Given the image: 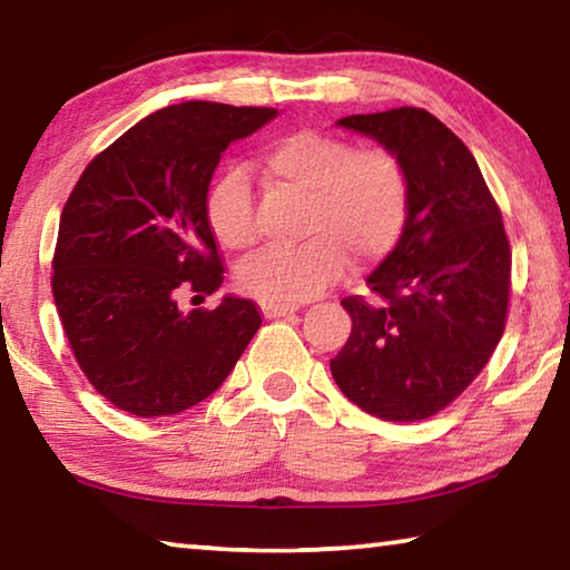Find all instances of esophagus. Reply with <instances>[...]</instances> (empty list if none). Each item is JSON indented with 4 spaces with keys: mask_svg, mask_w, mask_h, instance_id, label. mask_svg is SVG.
<instances>
[{
    "mask_svg": "<svg viewBox=\"0 0 570 570\" xmlns=\"http://www.w3.org/2000/svg\"><path fill=\"white\" fill-rule=\"evenodd\" d=\"M298 306L294 304H276V302H264L262 304V312L266 320H276V316H286V314H294Z\"/></svg>",
    "mask_w": 570,
    "mask_h": 570,
    "instance_id": "esophagus-1",
    "label": "esophagus"
}]
</instances>
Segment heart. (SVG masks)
<instances>
[{
    "label": "heart",
    "mask_w": 570,
    "mask_h": 570,
    "mask_svg": "<svg viewBox=\"0 0 570 570\" xmlns=\"http://www.w3.org/2000/svg\"><path fill=\"white\" fill-rule=\"evenodd\" d=\"M264 168L278 188L304 196L298 220L304 240L246 258L236 272L240 292L262 302H304L340 282L346 256L356 266H372L400 244L410 214V180L392 150L296 130L266 148ZM206 216L224 248L246 250L256 244V206L244 170H228L216 183Z\"/></svg>",
    "instance_id": "b5f03b06"
}]
</instances>
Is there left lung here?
<instances>
[{
	"label": "left lung",
	"mask_w": 570,
	"mask_h": 570,
	"mask_svg": "<svg viewBox=\"0 0 570 570\" xmlns=\"http://www.w3.org/2000/svg\"><path fill=\"white\" fill-rule=\"evenodd\" d=\"M340 125L402 160L410 214L400 244L366 278L372 302L342 298L352 332L332 377L374 417L428 420L470 387L505 332L503 214L465 142L432 112L394 108Z\"/></svg>",
	"instance_id": "8db88e82"
}]
</instances>
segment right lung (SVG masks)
I'll return each instance as SVG.
<instances>
[{"instance_id":"obj_1","label":"right lung","mask_w":570,"mask_h":570,"mask_svg":"<svg viewBox=\"0 0 570 570\" xmlns=\"http://www.w3.org/2000/svg\"><path fill=\"white\" fill-rule=\"evenodd\" d=\"M274 115L170 105L98 153L67 198L52 256L55 306L82 374L118 410L168 417L193 407L224 384L262 326L248 298L188 314L178 302L224 284L208 183L220 153Z\"/></svg>"}]
</instances>
